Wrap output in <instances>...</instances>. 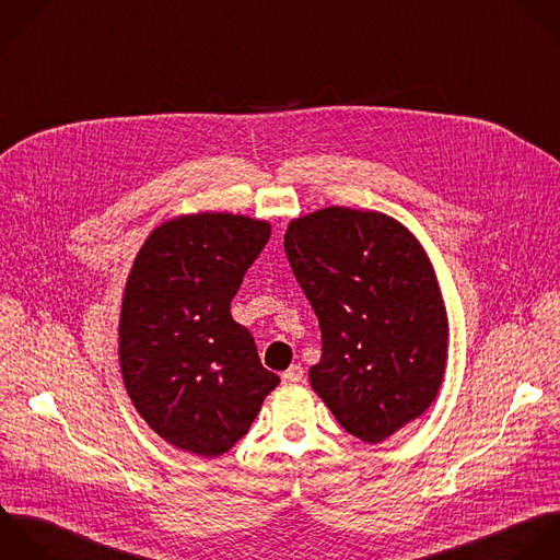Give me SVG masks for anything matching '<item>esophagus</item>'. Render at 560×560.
<instances>
[{"instance_id": "obj_1", "label": "esophagus", "mask_w": 560, "mask_h": 560, "mask_svg": "<svg viewBox=\"0 0 560 560\" xmlns=\"http://www.w3.org/2000/svg\"><path fill=\"white\" fill-rule=\"evenodd\" d=\"M281 380H283V384H299V382L303 380V369H301L299 364H294V366H290V369L281 375Z\"/></svg>"}]
</instances>
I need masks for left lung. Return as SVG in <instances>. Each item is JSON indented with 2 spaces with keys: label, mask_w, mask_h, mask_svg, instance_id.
<instances>
[{
  "label": "left lung",
  "mask_w": 560,
  "mask_h": 560,
  "mask_svg": "<svg viewBox=\"0 0 560 560\" xmlns=\"http://www.w3.org/2000/svg\"><path fill=\"white\" fill-rule=\"evenodd\" d=\"M283 246L320 325L312 388L349 434L386 441L443 384L450 323L430 257L395 218L349 207L292 220Z\"/></svg>",
  "instance_id": "8db88e82"
}]
</instances>
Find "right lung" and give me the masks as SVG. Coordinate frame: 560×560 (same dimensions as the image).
<instances>
[{"instance_id": "add662e5", "label": "right lung", "mask_w": 560, "mask_h": 560, "mask_svg": "<svg viewBox=\"0 0 560 560\" xmlns=\"http://www.w3.org/2000/svg\"><path fill=\"white\" fill-rule=\"evenodd\" d=\"M268 237L270 224L248 215H178L132 261L119 314L121 377L141 419L176 450L229 452L279 384L231 316Z\"/></svg>"}]
</instances>
